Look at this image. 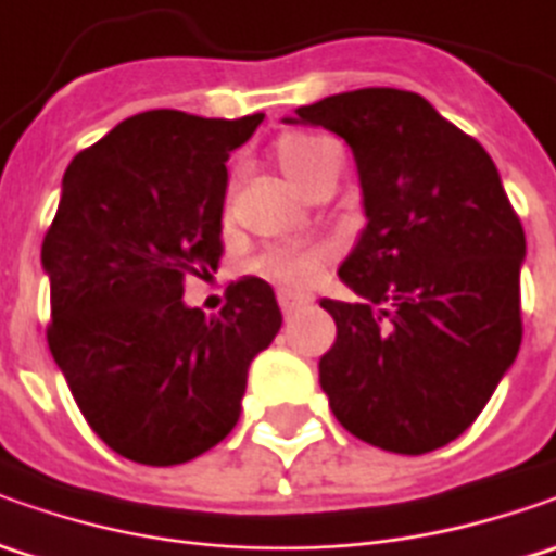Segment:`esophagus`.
I'll return each mask as SVG.
<instances>
[{"instance_id":"esophagus-1","label":"esophagus","mask_w":556,"mask_h":556,"mask_svg":"<svg viewBox=\"0 0 556 556\" xmlns=\"http://www.w3.org/2000/svg\"><path fill=\"white\" fill-rule=\"evenodd\" d=\"M278 306L285 312V318L296 315L303 306H309V296H296V293H278Z\"/></svg>"}]
</instances>
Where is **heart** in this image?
<instances>
[{
    "label": "heart",
    "instance_id": "1",
    "mask_svg": "<svg viewBox=\"0 0 556 556\" xmlns=\"http://www.w3.org/2000/svg\"><path fill=\"white\" fill-rule=\"evenodd\" d=\"M333 148L318 136H306V132H290L285 139L275 144V161L285 169L290 182L296 188L309 182L312 173L321 166V161L331 154ZM321 253L315 250H296V247H281V250H268L266 256L260 260L263 275H268L271 281L285 285L290 290L309 288L312 281L321 275Z\"/></svg>",
    "mask_w": 556,
    "mask_h": 556
}]
</instances>
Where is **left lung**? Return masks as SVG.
<instances>
[{"label":"left lung","instance_id":"1","mask_svg":"<svg viewBox=\"0 0 556 556\" xmlns=\"http://www.w3.org/2000/svg\"><path fill=\"white\" fill-rule=\"evenodd\" d=\"M353 148L365 228L340 266L353 303L321 300L318 362L333 417L362 442L424 455L458 439L520 353L526 235L480 141L402 89L296 108Z\"/></svg>","mask_w":556,"mask_h":556}]
</instances>
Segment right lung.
<instances>
[{
    "label": "right lung",
    "instance_id": "obj_1",
    "mask_svg": "<svg viewBox=\"0 0 556 556\" xmlns=\"http://www.w3.org/2000/svg\"><path fill=\"white\" fill-rule=\"evenodd\" d=\"M263 114L144 111L79 151L42 241L49 350L98 439L173 467L223 442L247 368L281 328L275 290L247 275L216 318L185 306V278L223 256L225 161Z\"/></svg>",
    "mask_w": 556,
    "mask_h": 556
}]
</instances>
